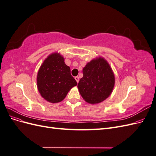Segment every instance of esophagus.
Wrapping results in <instances>:
<instances>
[{
    "label": "esophagus",
    "instance_id": "esophagus-1",
    "mask_svg": "<svg viewBox=\"0 0 156 156\" xmlns=\"http://www.w3.org/2000/svg\"><path fill=\"white\" fill-rule=\"evenodd\" d=\"M75 79L76 80V81H77V83H79V77H78V76L75 77Z\"/></svg>",
    "mask_w": 156,
    "mask_h": 156
}]
</instances>
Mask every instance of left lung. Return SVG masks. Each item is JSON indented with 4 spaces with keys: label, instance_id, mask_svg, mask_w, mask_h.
Masks as SVG:
<instances>
[{
    "label": "left lung",
    "instance_id": "left-lung-1",
    "mask_svg": "<svg viewBox=\"0 0 156 156\" xmlns=\"http://www.w3.org/2000/svg\"><path fill=\"white\" fill-rule=\"evenodd\" d=\"M83 77L80 79L77 87L84 101L96 104L111 95L115 78L106 60L102 57L92 60L83 68Z\"/></svg>",
    "mask_w": 156,
    "mask_h": 156
}]
</instances>
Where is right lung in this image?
Here are the masks:
<instances>
[{
  "mask_svg": "<svg viewBox=\"0 0 156 156\" xmlns=\"http://www.w3.org/2000/svg\"><path fill=\"white\" fill-rule=\"evenodd\" d=\"M77 84L71 75L70 68L58 53L49 55L37 72V89L41 97L50 103L62 101L71 88Z\"/></svg>",
  "mask_w": 156,
  "mask_h": 156,
  "instance_id": "1",
  "label": "right lung"
}]
</instances>
